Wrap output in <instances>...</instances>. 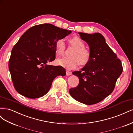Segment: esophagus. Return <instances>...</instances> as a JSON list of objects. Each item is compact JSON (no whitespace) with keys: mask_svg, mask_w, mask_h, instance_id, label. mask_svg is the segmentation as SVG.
<instances>
[{"mask_svg":"<svg viewBox=\"0 0 133 133\" xmlns=\"http://www.w3.org/2000/svg\"><path fill=\"white\" fill-rule=\"evenodd\" d=\"M66 75H71V72L66 70Z\"/></svg>","mask_w":133,"mask_h":133,"instance_id":"esophagus-1","label":"esophagus"}]
</instances>
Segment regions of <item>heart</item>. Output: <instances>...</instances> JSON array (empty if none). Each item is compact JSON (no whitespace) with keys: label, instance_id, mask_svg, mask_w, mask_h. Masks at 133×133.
I'll use <instances>...</instances> for the list:
<instances>
[{"label":"heart","instance_id":"heart-1","mask_svg":"<svg viewBox=\"0 0 133 133\" xmlns=\"http://www.w3.org/2000/svg\"><path fill=\"white\" fill-rule=\"evenodd\" d=\"M71 45L74 47L71 51L70 57H63L57 60L58 65L68 69H71L80 65H85L90 61L91 54L90 50L85 48V44L78 37H72L69 40ZM66 45L63 39H59L55 44L56 53L59 55H63L65 52Z\"/></svg>","mask_w":133,"mask_h":133}]
</instances>
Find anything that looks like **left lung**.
I'll return each mask as SVG.
<instances>
[{"label":"left lung","mask_w":133,"mask_h":133,"mask_svg":"<svg viewBox=\"0 0 133 133\" xmlns=\"http://www.w3.org/2000/svg\"><path fill=\"white\" fill-rule=\"evenodd\" d=\"M90 47V62L81 70L73 72L79 77L78 85L69 90L75 100L87 105L98 103L114 90L123 71L120 60L100 33H78Z\"/></svg>","instance_id":"obj_1"}]
</instances>
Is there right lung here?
<instances>
[{"mask_svg":"<svg viewBox=\"0 0 133 133\" xmlns=\"http://www.w3.org/2000/svg\"><path fill=\"white\" fill-rule=\"evenodd\" d=\"M71 33L51 24L31 27L24 33L11 52L9 69L15 90L30 99L45 95L58 75L66 71L61 66L48 65L55 59V44Z\"/></svg>","mask_w":133,"mask_h":133,"instance_id":"add662e5","label":"right lung"}]
</instances>
